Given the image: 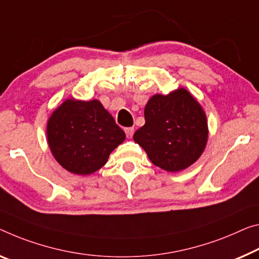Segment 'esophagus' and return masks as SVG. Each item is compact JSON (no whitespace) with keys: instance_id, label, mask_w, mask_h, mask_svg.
<instances>
[{"instance_id":"34e87169","label":"esophagus","mask_w":259,"mask_h":259,"mask_svg":"<svg viewBox=\"0 0 259 259\" xmlns=\"http://www.w3.org/2000/svg\"><path fill=\"white\" fill-rule=\"evenodd\" d=\"M125 133L127 135V138H132L134 134V127H126Z\"/></svg>"}]
</instances>
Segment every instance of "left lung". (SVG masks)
<instances>
[{"label": "left lung", "instance_id": "left-lung-1", "mask_svg": "<svg viewBox=\"0 0 259 259\" xmlns=\"http://www.w3.org/2000/svg\"><path fill=\"white\" fill-rule=\"evenodd\" d=\"M145 125L134 133L153 164L170 172L193 164L208 138L206 114L184 88L154 95L145 107Z\"/></svg>", "mask_w": 259, "mask_h": 259}]
</instances>
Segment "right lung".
Returning a JSON list of instances; mask_svg holds the SVG:
<instances>
[{"instance_id":"1","label":"right lung","mask_w":259,"mask_h":259,"mask_svg":"<svg viewBox=\"0 0 259 259\" xmlns=\"http://www.w3.org/2000/svg\"><path fill=\"white\" fill-rule=\"evenodd\" d=\"M125 138L124 131L97 99H66L47 122V140L54 158L76 175L101 169Z\"/></svg>"}]
</instances>
